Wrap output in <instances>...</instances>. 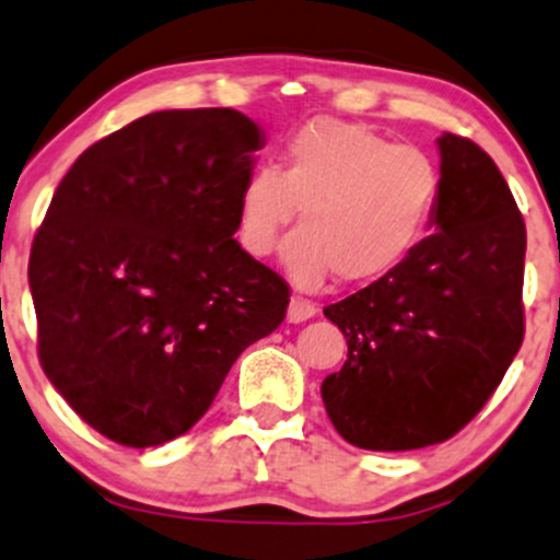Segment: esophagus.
I'll list each match as a JSON object with an SVG mask.
<instances>
[{
  "instance_id": "34e87169",
  "label": "esophagus",
  "mask_w": 560,
  "mask_h": 560,
  "mask_svg": "<svg viewBox=\"0 0 560 560\" xmlns=\"http://www.w3.org/2000/svg\"><path fill=\"white\" fill-rule=\"evenodd\" d=\"M314 314H317V306H314L312 301H306V298L295 295L290 301V306H287V319H290V323H306Z\"/></svg>"
}]
</instances>
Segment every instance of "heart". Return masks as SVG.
<instances>
[{
  "label": "heart",
  "instance_id": "obj_1",
  "mask_svg": "<svg viewBox=\"0 0 560 560\" xmlns=\"http://www.w3.org/2000/svg\"><path fill=\"white\" fill-rule=\"evenodd\" d=\"M441 170L421 148L345 119H312L287 139L279 164L248 172L237 194V241L265 259L287 241L295 284L319 287L336 273L369 284L399 268L432 224Z\"/></svg>",
  "mask_w": 560,
  "mask_h": 560
}]
</instances>
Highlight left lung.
I'll use <instances>...</instances> for the list:
<instances>
[{
  "instance_id": "8db88e82",
  "label": "left lung",
  "mask_w": 560,
  "mask_h": 560,
  "mask_svg": "<svg viewBox=\"0 0 560 560\" xmlns=\"http://www.w3.org/2000/svg\"><path fill=\"white\" fill-rule=\"evenodd\" d=\"M430 237L396 270L325 306L347 361L323 380L336 432L369 452L457 435L487 405L525 334V221L495 161L443 133Z\"/></svg>"
}]
</instances>
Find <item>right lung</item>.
<instances>
[{
	"label": "right lung",
	"instance_id": "add662e5",
	"mask_svg": "<svg viewBox=\"0 0 560 560\" xmlns=\"http://www.w3.org/2000/svg\"><path fill=\"white\" fill-rule=\"evenodd\" d=\"M262 130L235 108H172L86 148L30 254L37 355L92 430L130 448L186 435L290 287L235 241Z\"/></svg>",
	"mask_w": 560,
	"mask_h": 560
}]
</instances>
